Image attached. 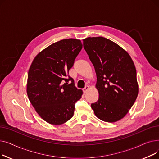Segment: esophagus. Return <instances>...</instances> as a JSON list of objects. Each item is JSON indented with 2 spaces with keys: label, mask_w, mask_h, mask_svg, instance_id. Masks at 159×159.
Instances as JSON below:
<instances>
[{
  "label": "esophagus",
  "mask_w": 159,
  "mask_h": 159,
  "mask_svg": "<svg viewBox=\"0 0 159 159\" xmlns=\"http://www.w3.org/2000/svg\"><path fill=\"white\" fill-rule=\"evenodd\" d=\"M89 87L88 86H86L84 89H83V92L84 93H87V91L89 90Z\"/></svg>",
  "instance_id": "obj_1"
}]
</instances>
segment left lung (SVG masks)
Returning a JSON list of instances; mask_svg holds the SVG:
<instances>
[{
	"label": "left lung",
	"instance_id": "1",
	"mask_svg": "<svg viewBox=\"0 0 159 159\" xmlns=\"http://www.w3.org/2000/svg\"><path fill=\"white\" fill-rule=\"evenodd\" d=\"M83 46L97 74L98 100L91 104L97 117L116 122L127 114L139 93L135 66L129 55L102 37H88Z\"/></svg>",
	"mask_w": 159,
	"mask_h": 159
}]
</instances>
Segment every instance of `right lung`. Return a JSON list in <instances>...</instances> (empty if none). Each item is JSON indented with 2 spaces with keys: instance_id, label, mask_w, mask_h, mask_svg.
<instances>
[{
  "instance_id": "right-lung-1",
  "label": "right lung",
  "mask_w": 159,
  "mask_h": 159,
  "mask_svg": "<svg viewBox=\"0 0 159 159\" xmlns=\"http://www.w3.org/2000/svg\"><path fill=\"white\" fill-rule=\"evenodd\" d=\"M82 48L80 40H61L40 52L30 66L29 100L40 117L49 124L60 125L69 120L75 104L81 98L82 91L75 87L68 72Z\"/></svg>"
}]
</instances>
